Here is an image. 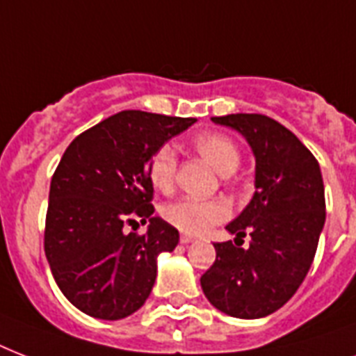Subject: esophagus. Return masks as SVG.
Wrapping results in <instances>:
<instances>
[{"label": "esophagus", "mask_w": 356, "mask_h": 356, "mask_svg": "<svg viewBox=\"0 0 356 356\" xmlns=\"http://www.w3.org/2000/svg\"><path fill=\"white\" fill-rule=\"evenodd\" d=\"M179 240H181V243H190V242H194V236H192V234L183 233V234H181V238H179Z\"/></svg>", "instance_id": "34e87169"}]
</instances>
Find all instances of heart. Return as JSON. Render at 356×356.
I'll list each match as a JSON object with an SVG mask.
<instances>
[{"label": "heart", "instance_id": "obj_1", "mask_svg": "<svg viewBox=\"0 0 356 356\" xmlns=\"http://www.w3.org/2000/svg\"><path fill=\"white\" fill-rule=\"evenodd\" d=\"M194 149L216 170L220 175H233L240 166V149L236 142L223 133H201L194 138ZM177 172V155L172 145H162L153 153L147 166L151 184L156 190L168 192L175 183ZM231 209L222 200H197V197H181L168 203L162 209L166 222L175 225L184 233H207L216 223L227 220Z\"/></svg>", "mask_w": 356, "mask_h": 356}]
</instances>
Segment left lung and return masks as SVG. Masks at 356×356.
I'll return each instance as SVG.
<instances>
[{"instance_id": "left-lung-1", "label": "left lung", "mask_w": 356, "mask_h": 356, "mask_svg": "<svg viewBox=\"0 0 356 356\" xmlns=\"http://www.w3.org/2000/svg\"><path fill=\"white\" fill-rule=\"evenodd\" d=\"M248 140L254 155V194L227 231L241 239L214 243L216 260L201 275V288L218 310L254 320L279 310L310 270L325 223L320 164L301 140L264 114L212 118ZM237 244V243H236Z\"/></svg>"}]
</instances>
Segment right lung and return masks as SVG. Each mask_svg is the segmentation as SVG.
<instances>
[{"label":"right lung","instance_id":"add662e5","mask_svg":"<svg viewBox=\"0 0 356 356\" xmlns=\"http://www.w3.org/2000/svg\"><path fill=\"white\" fill-rule=\"evenodd\" d=\"M194 118L122 111L81 133L64 151L49 186L44 251L70 303L99 320H122L145 303L156 257L179 231L155 209L147 166L153 153ZM140 217L145 235L124 233Z\"/></svg>","mask_w":356,"mask_h":356}]
</instances>
